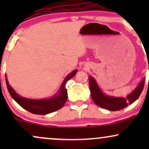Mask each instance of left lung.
<instances>
[{
	"instance_id": "obj_1",
	"label": "left lung",
	"mask_w": 149,
	"mask_h": 149,
	"mask_svg": "<svg viewBox=\"0 0 149 149\" xmlns=\"http://www.w3.org/2000/svg\"><path fill=\"white\" fill-rule=\"evenodd\" d=\"M144 83L145 78H143L137 88L130 94L127 98H122V97H109L105 95L100 90L95 79L91 76L89 77V85H90V91H91L92 100L98 107L104 108L109 111L121 110L127 107L129 104H132L135 102L139 98L142 92Z\"/></svg>"
}]
</instances>
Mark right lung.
Here are the masks:
<instances>
[{
  "instance_id": "add662e5",
  "label": "right lung",
  "mask_w": 149,
  "mask_h": 149,
  "mask_svg": "<svg viewBox=\"0 0 149 149\" xmlns=\"http://www.w3.org/2000/svg\"><path fill=\"white\" fill-rule=\"evenodd\" d=\"M76 72L77 70H75L73 72L69 73L63 81L59 94L49 100H34L23 98V97L19 96L15 92V90L12 88V87L8 83L6 76V81L10 95L23 109L32 113L38 114V115H45V114L59 110L61 107H63V106L66 103L68 97L67 90H66L65 85L68 80L72 78L76 74Z\"/></svg>"
}]
</instances>
